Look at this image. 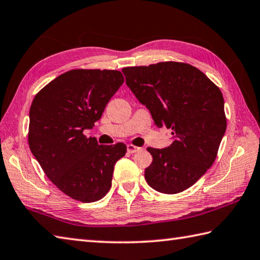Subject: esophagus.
Returning <instances> with one entry per match:
<instances>
[{
    "mask_svg": "<svg viewBox=\"0 0 260 260\" xmlns=\"http://www.w3.org/2000/svg\"><path fill=\"white\" fill-rule=\"evenodd\" d=\"M126 149H128V152L135 153V152H137V151H139L140 148L137 147V146H134V145H128V146H126Z\"/></svg>",
    "mask_w": 260,
    "mask_h": 260,
    "instance_id": "esophagus-1",
    "label": "esophagus"
}]
</instances>
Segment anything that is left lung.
Here are the masks:
<instances>
[{
	"mask_svg": "<svg viewBox=\"0 0 260 260\" xmlns=\"http://www.w3.org/2000/svg\"><path fill=\"white\" fill-rule=\"evenodd\" d=\"M125 83L149 110L158 128L172 129L173 144L148 147L152 162L145 177L160 193L190 187L214 162L226 129L224 100L204 74L188 63L166 61L125 67Z\"/></svg>",
	"mask_w": 260,
	"mask_h": 260,
	"instance_id": "obj_1",
	"label": "left lung"
}]
</instances>
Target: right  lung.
<instances>
[{
    "label": "right lung",
    "mask_w": 260,
    "mask_h": 260,
    "mask_svg": "<svg viewBox=\"0 0 260 260\" xmlns=\"http://www.w3.org/2000/svg\"><path fill=\"white\" fill-rule=\"evenodd\" d=\"M124 78L118 71L74 70L36 95L29 118V147L50 181L68 197L95 202L109 192L122 142L103 146L86 138Z\"/></svg>",
    "instance_id": "add662e5"
}]
</instances>
